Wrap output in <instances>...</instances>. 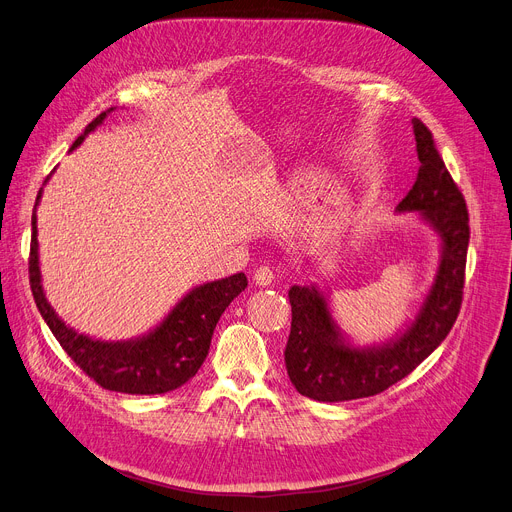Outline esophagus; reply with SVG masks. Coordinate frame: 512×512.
<instances>
[{
    "label": "esophagus",
    "mask_w": 512,
    "mask_h": 512,
    "mask_svg": "<svg viewBox=\"0 0 512 512\" xmlns=\"http://www.w3.org/2000/svg\"><path fill=\"white\" fill-rule=\"evenodd\" d=\"M253 280H255L257 286H263V288L271 286V284H274V271H271V267H267V265H261V267L255 269Z\"/></svg>",
    "instance_id": "1"
}]
</instances>
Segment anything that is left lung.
<instances>
[{
  "instance_id": "1",
  "label": "left lung",
  "mask_w": 512,
  "mask_h": 512,
  "mask_svg": "<svg viewBox=\"0 0 512 512\" xmlns=\"http://www.w3.org/2000/svg\"><path fill=\"white\" fill-rule=\"evenodd\" d=\"M418 179L395 208L418 214L440 241L438 267L416 315L391 339L360 346L337 325L329 294L317 284L288 290L292 327L284 360L296 391L315 401H350L377 395L426 360L459 315L469 245V216L461 191L442 162L430 129L414 119Z\"/></svg>"
}]
</instances>
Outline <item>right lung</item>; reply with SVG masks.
<instances>
[{
    "instance_id": "add662e5",
    "label": "right lung",
    "mask_w": 512,
    "mask_h": 512,
    "mask_svg": "<svg viewBox=\"0 0 512 512\" xmlns=\"http://www.w3.org/2000/svg\"><path fill=\"white\" fill-rule=\"evenodd\" d=\"M113 111L115 109L100 113L74 142L72 150H76L86 140V135L102 125V121ZM41 197L43 187L32 210L28 261L30 288L37 309L41 311L45 323L67 356L102 389L129 395L168 393L195 377V372L210 352L216 323L226 311V306L247 288V276L234 274L230 278L195 286L168 311V315L156 327L140 337L121 339V342H105V339L90 337L67 325L53 311V306L45 296L37 241V206Z\"/></svg>"
}]
</instances>
